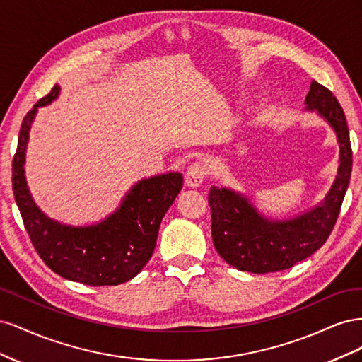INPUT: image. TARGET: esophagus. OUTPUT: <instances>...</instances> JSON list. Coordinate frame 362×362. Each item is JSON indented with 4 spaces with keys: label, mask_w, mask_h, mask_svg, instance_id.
<instances>
[{
    "label": "esophagus",
    "mask_w": 362,
    "mask_h": 362,
    "mask_svg": "<svg viewBox=\"0 0 362 362\" xmlns=\"http://www.w3.org/2000/svg\"><path fill=\"white\" fill-rule=\"evenodd\" d=\"M206 173V164L202 161H196L189 168L187 173H185V184H187L189 187H199L202 181L205 180Z\"/></svg>",
    "instance_id": "esophagus-1"
}]
</instances>
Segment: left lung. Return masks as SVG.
I'll return each instance as SVG.
<instances>
[{"mask_svg":"<svg viewBox=\"0 0 362 362\" xmlns=\"http://www.w3.org/2000/svg\"><path fill=\"white\" fill-rule=\"evenodd\" d=\"M305 110L323 117L338 140L339 166L325 199L291 218H269L245 194L228 187L208 193L211 235L216 250L229 266L250 273H272L293 267L313 255L331 235L352 172V148L341 105L331 90L311 83Z\"/></svg>","mask_w":362,"mask_h":362,"instance_id":"8db88e82","label":"left lung"}]
</instances>
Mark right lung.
Returning <instances> with one entry per match:
<instances>
[{
    "label": "right lung",
    "instance_id": "add662e5",
    "mask_svg": "<svg viewBox=\"0 0 362 362\" xmlns=\"http://www.w3.org/2000/svg\"><path fill=\"white\" fill-rule=\"evenodd\" d=\"M60 86L31 108L21 125L12 164V187L33 246L64 279L86 286H117L133 279L152 257L160 223L182 189V175L169 172L140 180L116 210L86 226L62 223L36 205L25 180V151L37 108L56 101Z\"/></svg>",
    "mask_w": 362,
    "mask_h": 362
}]
</instances>
